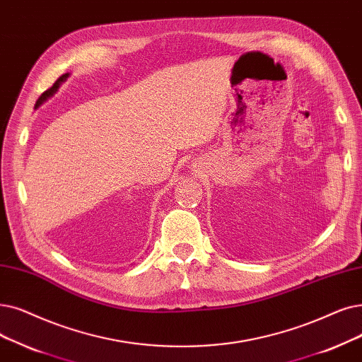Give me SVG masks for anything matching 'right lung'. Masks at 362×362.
Wrapping results in <instances>:
<instances>
[{
    "mask_svg": "<svg viewBox=\"0 0 362 362\" xmlns=\"http://www.w3.org/2000/svg\"><path fill=\"white\" fill-rule=\"evenodd\" d=\"M68 76H69V74H64L60 78H57V81H56L49 90H45V91L41 94V96L38 98V100H37V103H35V109L40 107L45 100H49L52 96H54V94H56L57 90H59V87L68 80Z\"/></svg>",
    "mask_w": 362,
    "mask_h": 362,
    "instance_id": "1",
    "label": "right lung"
}]
</instances>
